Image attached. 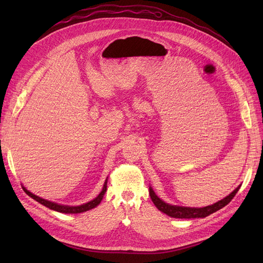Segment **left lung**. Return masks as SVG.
Wrapping results in <instances>:
<instances>
[{"mask_svg": "<svg viewBox=\"0 0 263 263\" xmlns=\"http://www.w3.org/2000/svg\"><path fill=\"white\" fill-rule=\"evenodd\" d=\"M239 187L240 186H238L236 190L233 191L232 193L227 195L225 198H222V200L218 201L217 203L205 206V208H201V209L200 208L198 209L197 208H184V206L170 205L168 203L163 202L162 200H160V198L156 195L154 190L151 187H149V194L151 197V201L154 202L156 208L160 212L168 215V216H170V217H173V218H204L206 216H209V215L222 209L224 206H226L235 197Z\"/></svg>", "mask_w": 263, "mask_h": 263, "instance_id": "obj_1", "label": "left lung"}]
</instances>
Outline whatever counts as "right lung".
Here are the masks:
<instances>
[{"mask_svg":"<svg viewBox=\"0 0 263 263\" xmlns=\"http://www.w3.org/2000/svg\"><path fill=\"white\" fill-rule=\"evenodd\" d=\"M106 187H107V179L105 180V183H104V186H103L101 193L94 198V200L87 202L85 204H82V205H79V206H67V205H60V204H57V203H53V202H50V201H47L45 200V198H42L39 197L35 194H33L31 192H29V191L26 190V187L23 186V190L24 192H25L28 196H30L31 198H34L35 201H37L38 203L43 204L44 206H46V208H48L50 210H53V211H57L59 213H65V214H78V213H83V212H86L89 210H92L94 208H97V206L101 203L103 196H104L105 192H106Z\"/></svg>","mask_w":263,"mask_h":263,"instance_id":"obj_1","label":"right lung"}]
</instances>
